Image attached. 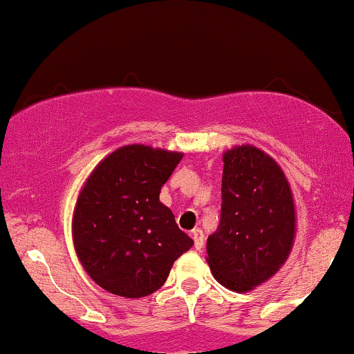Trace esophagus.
<instances>
[{"label": "esophagus", "instance_id": "34e87169", "mask_svg": "<svg viewBox=\"0 0 354 354\" xmlns=\"http://www.w3.org/2000/svg\"><path fill=\"white\" fill-rule=\"evenodd\" d=\"M192 238H194V246H196V250H203L204 248V234L199 227L192 230Z\"/></svg>", "mask_w": 354, "mask_h": 354}]
</instances>
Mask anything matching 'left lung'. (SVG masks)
Segmentation results:
<instances>
[{
    "mask_svg": "<svg viewBox=\"0 0 354 354\" xmlns=\"http://www.w3.org/2000/svg\"><path fill=\"white\" fill-rule=\"evenodd\" d=\"M221 219L207 238V263L224 287L252 290L275 275L290 253L295 209L282 169L258 148L223 157Z\"/></svg>",
    "mask_w": 354,
    "mask_h": 354,
    "instance_id": "8db88e82",
    "label": "left lung"
}]
</instances>
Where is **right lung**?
Returning <instances> with one entry per match:
<instances>
[{
	"label": "right lung",
	"instance_id": "add662e5",
	"mask_svg": "<svg viewBox=\"0 0 354 354\" xmlns=\"http://www.w3.org/2000/svg\"><path fill=\"white\" fill-rule=\"evenodd\" d=\"M184 155L145 145L118 148L94 169L72 219L75 253L104 290L128 299L165 283L194 241L178 230L160 191Z\"/></svg>",
	"mask_w": 354,
	"mask_h": 354
}]
</instances>
